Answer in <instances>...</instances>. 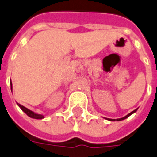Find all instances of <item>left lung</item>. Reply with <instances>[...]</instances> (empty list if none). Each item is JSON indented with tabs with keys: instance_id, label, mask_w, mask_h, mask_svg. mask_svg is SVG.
I'll use <instances>...</instances> for the list:
<instances>
[{
	"instance_id": "8db88e82",
	"label": "left lung",
	"mask_w": 157,
	"mask_h": 157,
	"mask_svg": "<svg viewBox=\"0 0 157 157\" xmlns=\"http://www.w3.org/2000/svg\"><path fill=\"white\" fill-rule=\"evenodd\" d=\"M137 111V109H135V110H134V111H133V112H130V113H129V114L127 115V116H125V117H123V118H120V119H107V120H109V121H122V120H124V119H125V118H127V117H129V116H130V115L131 114H133V113H134V112H135Z\"/></svg>"
}]
</instances>
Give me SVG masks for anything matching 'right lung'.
<instances>
[{
  "label": "right lung",
  "instance_id": "obj_1",
  "mask_svg": "<svg viewBox=\"0 0 157 157\" xmlns=\"http://www.w3.org/2000/svg\"><path fill=\"white\" fill-rule=\"evenodd\" d=\"M11 90H12V83H11ZM18 107H20L21 109L23 110V112H25L26 114L28 115V117H32V118H34V119H42L43 116L42 115H40V114H36V113H34L33 112H32L31 110L28 109V108H26L25 107H23V106H22L21 104H19V103H18Z\"/></svg>",
  "mask_w": 157,
  "mask_h": 157
}]
</instances>
